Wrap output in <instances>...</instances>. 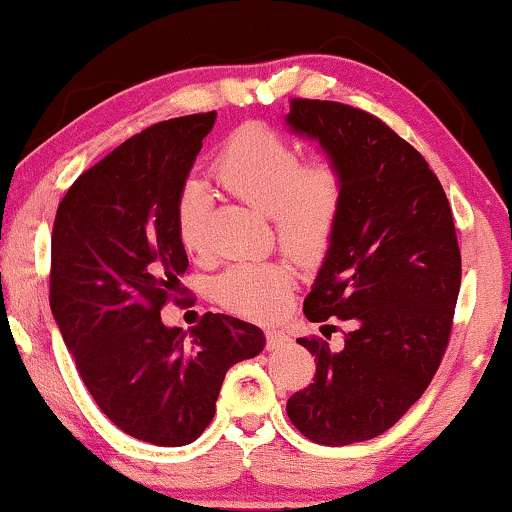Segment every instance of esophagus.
<instances>
[{"instance_id":"esophagus-1","label":"esophagus","mask_w":512,"mask_h":512,"mask_svg":"<svg viewBox=\"0 0 512 512\" xmlns=\"http://www.w3.org/2000/svg\"><path fill=\"white\" fill-rule=\"evenodd\" d=\"M288 334L281 332V329H267L265 332V348L267 350H279L283 345H288Z\"/></svg>"}]
</instances>
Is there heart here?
Listing matches in <instances>:
<instances>
[{
	"mask_svg": "<svg viewBox=\"0 0 512 512\" xmlns=\"http://www.w3.org/2000/svg\"><path fill=\"white\" fill-rule=\"evenodd\" d=\"M226 190L272 217L277 238L297 256L327 245L343 208V174L329 157L304 162L293 141L270 125L249 123L226 141L215 164ZM208 206L201 187L187 183L176 203L178 238L199 254L206 238ZM295 288L293 267L283 261L238 263L215 279V295L245 318H272Z\"/></svg>",
	"mask_w": 512,
	"mask_h": 512,
	"instance_id": "obj_1",
	"label": "heart"
}]
</instances>
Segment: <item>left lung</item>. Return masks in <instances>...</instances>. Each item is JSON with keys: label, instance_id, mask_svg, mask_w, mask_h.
<instances>
[{"label": "left lung", "instance_id": "1", "mask_svg": "<svg viewBox=\"0 0 512 512\" xmlns=\"http://www.w3.org/2000/svg\"><path fill=\"white\" fill-rule=\"evenodd\" d=\"M286 125L343 174V208L304 316L350 327L338 352L297 338L316 375L286 412L316 444L366 442L410 410L442 364L462 274L451 206L423 155L373 114L290 100Z\"/></svg>", "mask_w": 512, "mask_h": 512}]
</instances>
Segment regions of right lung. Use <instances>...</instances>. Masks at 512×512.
<instances>
[{
	"instance_id": "add662e5",
	"label": "right lung",
	"mask_w": 512,
	"mask_h": 512,
	"mask_svg": "<svg viewBox=\"0 0 512 512\" xmlns=\"http://www.w3.org/2000/svg\"><path fill=\"white\" fill-rule=\"evenodd\" d=\"M215 121L180 116L123 141L75 180L52 229L50 309L77 373L114 426L155 446L192 444L226 371L265 348L224 313L187 332L160 318L190 265L176 203Z\"/></svg>"
}]
</instances>
